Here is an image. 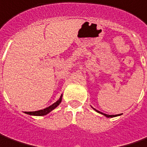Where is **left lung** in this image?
<instances>
[{"label": "left lung", "instance_id": "obj_1", "mask_svg": "<svg viewBox=\"0 0 147 147\" xmlns=\"http://www.w3.org/2000/svg\"><path fill=\"white\" fill-rule=\"evenodd\" d=\"M94 110H96L98 113H99V114H102V115H104V116H106V118H114V117H116V116H119V115H121V114H115V115H110V114H104V113H102V112H100V111H98V110H95L94 108Z\"/></svg>", "mask_w": 147, "mask_h": 147}]
</instances>
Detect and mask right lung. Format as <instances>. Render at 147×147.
Instances as JSON below:
<instances>
[{
  "label": "right lung",
  "mask_w": 147,
  "mask_h": 147,
  "mask_svg": "<svg viewBox=\"0 0 147 147\" xmlns=\"http://www.w3.org/2000/svg\"><path fill=\"white\" fill-rule=\"evenodd\" d=\"M61 99H62V95H61L60 98L58 99L56 102H54L53 105L45 108L43 110H37V111H32V112H25V113L27 114H29V115H33V116H44V115H46L49 113H50L53 110H54L56 108L57 106H59V104L61 102Z\"/></svg>",
  "instance_id": "1"
}]
</instances>
